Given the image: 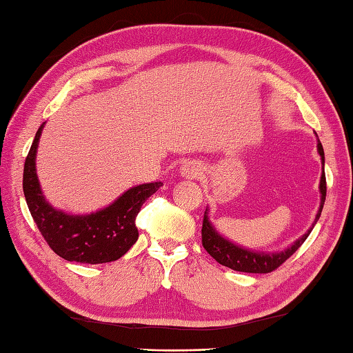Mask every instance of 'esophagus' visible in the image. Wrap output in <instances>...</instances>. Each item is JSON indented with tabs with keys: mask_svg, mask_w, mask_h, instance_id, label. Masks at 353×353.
Here are the masks:
<instances>
[{
	"mask_svg": "<svg viewBox=\"0 0 353 353\" xmlns=\"http://www.w3.org/2000/svg\"><path fill=\"white\" fill-rule=\"evenodd\" d=\"M182 174L188 179H196L200 176V165L196 162H186L182 167Z\"/></svg>",
	"mask_w": 353,
	"mask_h": 353,
	"instance_id": "esophagus-1",
	"label": "esophagus"
}]
</instances>
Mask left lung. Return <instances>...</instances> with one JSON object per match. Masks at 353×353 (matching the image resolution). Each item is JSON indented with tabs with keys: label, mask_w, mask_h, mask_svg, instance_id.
<instances>
[{
	"label": "left lung",
	"mask_w": 353,
	"mask_h": 353,
	"mask_svg": "<svg viewBox=\"0 0 353 353\" xmlns=\"http://www.w3.org/2000/svg\"><path fill=\"white\" fill-rule=\"evenodd\" d=\"M319 153L321 156V162L325 165V152L323 147L319 142ZM320 192H321V203L319 214L316 216L317 223L320 215H321V209H323L325 200H326V176H325V168H323V174H321V181H320ZM311 234V230L306 232V234L297 239V241L292 244L290 249L281 253H258V252H250L245 250L243 247H238L235 244H232L228 239H224L216 234L215 229L212 228V224L208 221V216L205 212L203 216V226H201V244H203L205 250L211 254V256L220 262L221 265L229 267L235 272H243V273H272L276 268H279L285 261L291 258L292 254L296 253V250L301 247L305 239L308 238Z\"/></svg>",
	"instance_id": "1"
}]
</instances>
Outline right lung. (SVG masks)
Listing matches in <instances>:
<instances>
[{
    "instance_id": "obj_1",
    "label": "right lung",
    "mask_w": 353,
    "mask_h": 353,
    "mask_svg": "<svg viewBox=\"0 0 353 353\" xmlns=\"http://www.w3.org/2000/svg\"><path fill=\"white\" fill-rule=\"evenodd\" d=\"M42 125L24 163L22 188L27 206L50 249L66 261L104 264L117 261L137 243V216L144 201L161 188L162 182L144 183L124 192L115 203L91 215H68L52 209L37 182L34 157Z\"/></svg>"
}]
</instances>
